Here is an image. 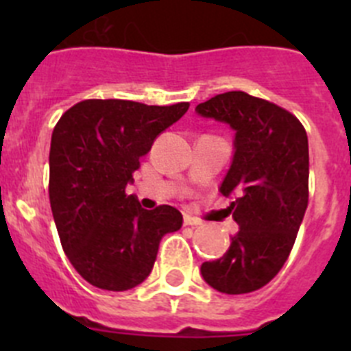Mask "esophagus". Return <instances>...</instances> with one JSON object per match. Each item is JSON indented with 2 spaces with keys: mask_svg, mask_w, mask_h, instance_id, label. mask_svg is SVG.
I'll use <instances>...</instances> for the list:
<instances>
[{
  "mask_svg": "<svg viewBox=\"0 0 351 351\" xmlns=\"http://www.w3.org/2000/svg\"><path fill=\"white\" fill-rule=\"evenodd\" d=\"M184 225H191V226H198L202 225V221L197 218H193V216H188V214H184Z\"/></svg>",
  "mask_w": 351,
  "mask_h": 351,
  "instance_id": "esophagus-1",
  "label": "esophagus"
}]
</instances>
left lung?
Returning <instances> with one entry per match:
<instances>
[{"label": "left lung", "mask_w": 351, "mask_h": 351, "mask_svg": "<svg viewBox=\"0 0 351 351\" xmlns=\"http://www.w3.org/2000/svg\"><path fill=\"white\" fill-rule=\"evenodd\" d=\"M195 110L235 130L219 190L232 197L228 210L239 225L228 251L200 272L221 293H250L281 271L295 243L309 198L308 135L293 114L244 91L216 95Z\"/></svg>", "instance_id": "left-lung-1"}]
</instances>
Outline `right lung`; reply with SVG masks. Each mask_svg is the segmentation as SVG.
<instances>
[{
	"instance_id": "right-lung-1",
	"label": "right lung",
	"mask_w": 351,
	"mask_h": 351,
	"mask_svg": "<svg viewBox=\"0 0 351 351\" xmlns=\"http://www.w3.org/2000/svg\"><path fill=\"white\" fill-rule=\"evenodd\" d=\"M190 104L144 105L84 100L54 126L49 198L61 246L93 287L125 291L145 280L161 237L182 226L172 206L142 209L126 184L154 138L181 119Z\"/></svg>"
}]
</instances>
